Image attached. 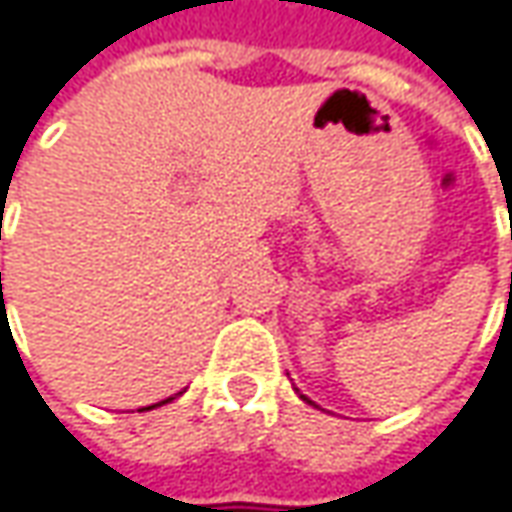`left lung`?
Listing matches in <instances>:
<instances>
[{"instance_id":"1","label":"left lung","mask_w":512,"mask_h":512,"mask_svg":"<svg viewBox=\"0 0 512 512\" xmlns=\"http://www.w3.org/2000/svg\"><path fill=\"white\" fill-rule=\"evenodd\" d=\"M300 398H303V401H306V404H312V401H309V398H306V395H300Z\"/></svg>"}]
</instances>
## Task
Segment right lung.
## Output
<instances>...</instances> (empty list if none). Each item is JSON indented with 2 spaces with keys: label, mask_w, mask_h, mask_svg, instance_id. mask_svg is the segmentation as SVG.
<instances>
[{
  "label": "right lung",
  "mask_w": 512,
  "mask_h": 512,
  "mask_svg": "<svg viewBox=\"0 0 512 512\" xmlns=\"http://www.w3.org/2000/svg\"><path fill=\"white\" fill-rule=\"evenodd\" d=\"M180 395V392H177ZM168 401H174V398H166V401H160V404H154V407H163V404H168Z\"/></svg>",
  "instance_id": "add662e5"
}]
</instances>
